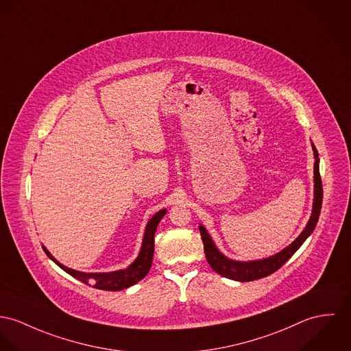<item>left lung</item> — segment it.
Returning <instances> with one entry per match:
<instances>
[{
    "instance_id": "obj_1",
    "label": "left lung",
    "mask_w": 351,
    "mask_h": 351,
    "mask_svg": "<svg viewBox=\"0 0 351 351\" xmlns=\"http://www.w3.org/2000/svg\"><path fill=\"white\" fill-rule=\"evenodd\" d=\"M312 151L315 156V164H313V206H312V214L306 229L302 232V234L285 249H282L280 253L274 254L272 257L264 258V260H257V261H234L223 256L215 246L214 241L211 239L210 234L207 230L200 225L199 232L202 235L203 246H204V253H206V260L210 264V267L219 274L232 278L235 281H253L258 280L263 277H267L277 269H280L295 253L296 250L304 243V241L311 235L322 208V200H323V187H322V179L319 173V155L316 148L312 144Z\"/></svg>"
}]
</instances>
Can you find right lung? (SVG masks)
Listing matches in <instances>:
<instances>
[{"label": "right lung", "instance_id": "1", "mask_svg": "<svg viewBox=\"0 0 351 351\" xmlns=\"http://www.w3.org/2000/svg\"><path fill=\"white\" fill-rule=\"evenodd\" d=\"M165 213H167L165 208L160 210L151 218V221L148 222V225L145 228V234H144L140 254L133 261V264L130 267H128L126 269L109 273L79 272V271L70 269V268L64 267L63 264H60L59 261H56V258H53V256L45 249V246H43V250L58 267H60L64 272L71 274L79 281H82L84 284H90L97 289L121 291V289L134 285L141 278H144L147 276V273L149 272L152 260H154V252H155V233H156L157 225L161 221V218L165 215Z\"/></svg>", "mask_w": 351, "mask_h": 351}]
</instances>
